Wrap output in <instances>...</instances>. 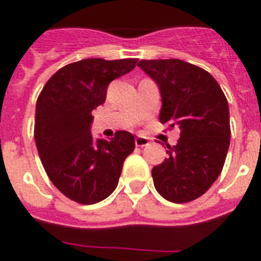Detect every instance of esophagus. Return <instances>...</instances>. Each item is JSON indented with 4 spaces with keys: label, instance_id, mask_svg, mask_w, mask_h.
<instances>
[{
    "label": "esophagus",
    "instance_id": "34e87169",
    "mask_svg": "<svg viewBox=\"0 0 261 261\" xmlns=\"http://www.w3.org/2000/svg\"><path fill=\"white\" fill-rule=\"evenodd\" d=\"M148 144H149V140H148L147 137H142V136L136 137V145H137V147H147Z\"/></svg>",
    "mask_w": 261,
    "mask_h": 261
}]
</instances>
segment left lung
<instances>
[{
  "instance_id": "left-lung-1",
  "label": "left lung",
  "mask_w": 261,
  "mask_h": 261,
  "mask_svg": "<svg viewBox=\"0 0 261 261\" xmlns=\"http://www.w3.org/2000/svg\"><path fill=\"white\" fill-rule=\"evenodd\" d=\"M138 67L158 85L161 123L180 128L168 158L152 169L155 189L168 201L196 200L224 168L230 140L228 100L213 75L190 63L141 60Z\"/></svg>"
}]
</instances>
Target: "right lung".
Returning a JSON list of instances; mask_svg holds the SVG:
<instances>
[{"label":"right lung","instance_id":"1","mask_svg":"<svg viewBox=\"0 0 261 261\" xmlns=\"http://www.w3.org/2000/svg\"><path fill=\"white\" fill-rule=\"evenodd\" d=\"M136 59H86L59 69L39 95L35 141L46 173L64 196L80 204L105 200L119 185L136 141L128 131L93 138L92 112L106 99L109 84L130 72Z\"/></svg>","mask_w":261,"mask_h":261}]
</instances>
